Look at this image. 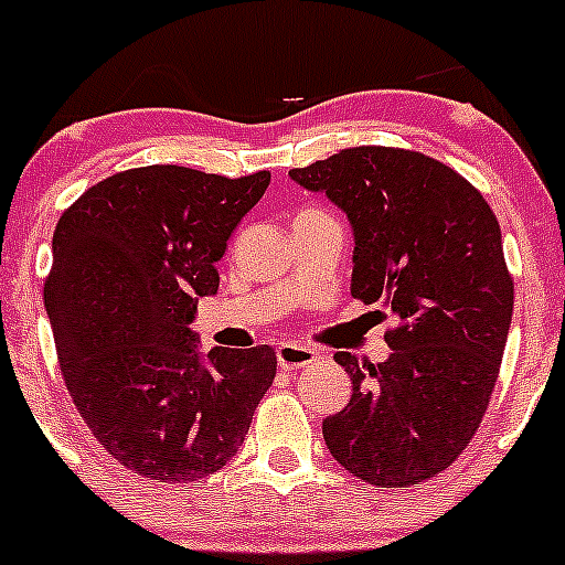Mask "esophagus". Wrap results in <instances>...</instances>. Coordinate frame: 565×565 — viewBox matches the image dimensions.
Returning <instances> with one entry per match:
<instances>
[{"label": "esophagus", "mask_w": 565, "mask_h": 565, "mask_svg": "<svg viewBox=\"0 0 565 565\" xmlns=\"http://www.w3.org/2000/svg\"><path fill=\"white\" fill-rule=\"evenodd\" d=\"M276 358H278V366L287 369V372H295V369H303L309 363L317 361V352L311 347L298 344V341H281L276 347Z\"/></svg>", "instance_id": "obj_1"}]
</instances>
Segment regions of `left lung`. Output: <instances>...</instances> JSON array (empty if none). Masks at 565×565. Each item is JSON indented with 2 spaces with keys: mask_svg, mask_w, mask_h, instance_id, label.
Here are the masks:
<instances>
[{
  "mask_svg": "<svg viewBox=\"0 0 565 565\" xmlns=\"http://www.w3.org/2000/svg\"><path fill=\"white\" fill-rule=\"evenodd\" d=\"M289 177L350 221V292L398 319L383 363L335 352L352 396L322 420L324 446L374 487L426 481L476 435L503 361L514 287L498 218L420 152L352 147Z\"/></svg>",
  "mask_w": 565,
  "mask_h": 565,
  "instance_id": "left-lung-1",
  "label": "left lung"
}]
</instances>
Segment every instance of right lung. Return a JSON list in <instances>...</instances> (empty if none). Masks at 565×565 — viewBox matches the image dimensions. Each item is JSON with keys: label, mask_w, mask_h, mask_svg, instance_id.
Wrapping results in <instances>:
<instances>
[{"label": "right lung", "mask_w": 565, "mask_h": 565, "mask_svg": "<svg viewBox=\"0 0 565 565\" xmlns=\"http://www.w3.org/2000/svg\"><path fill=\"white\" fill-rule=\"evenodd\" d=\"M270 172H119L54 230L43 300L73 404L100 446L156 481H199L246 440L276 377L270 347L199 350V298Z\"/></svg>", "instance_id": "add662e5"}]
</instances>
